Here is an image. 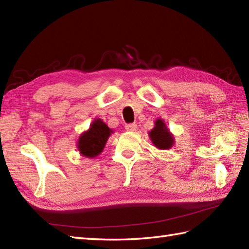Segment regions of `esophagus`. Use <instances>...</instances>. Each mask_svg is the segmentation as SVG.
<instances>
[{
    "label": "esophagus",
    "instance_id": "esophagus-1",
    "mask_svg": "<svg viewBox=\"0 0 249 249\" xmlns=\"http://www.w3.org/2000/svg\"><path fill=\"white\" fill-rule=\"evenodd\" d=\"M125 129L127 130V131H135L137 129V124H135V123L126 124L125 125Z\"/></svg>",
    "mask_w": 249,
    "mask_h": 249
}]
</instances>
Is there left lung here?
<instances>
[{
	"mask_svg": "<svg viewBox=\"0 0 249 249\" xmlns=\"http://www.w3.org/2000/svg\"><path fill=\"white\" fill-rule=\"evenodd\" d=\"M150 138L157 149L160 150H168L173 145L174 138L170 130L165 124V122L161 119H157L155 121V126L150 133Z\"/></svg>",
	"mask_w": 249,
	"mask_h": 249,
	"instance_id": "8db88e82",
	"label": "left lung"
}]
</instances>
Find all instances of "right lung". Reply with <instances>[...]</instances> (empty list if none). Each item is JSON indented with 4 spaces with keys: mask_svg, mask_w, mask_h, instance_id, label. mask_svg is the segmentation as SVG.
Instances as JSON below:
<instances>
[{
    "mask_svg": "<svg viewBox=\"0 0 249 249\" xmlns=\"http://www.w3.org/2000/svg\"><path fill=\"white\" fill-rule=\"evenodd\" d=\"M112 130L100 119H96L89 125V130L79 137L77 147L82 156L94 158L103 152Z\"/></svg>",
    "mask_w": 249,
    "mask_h": 249,
    "instance_id": "add662e5",
    "label": "right lung"
}]
</instances>
